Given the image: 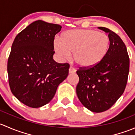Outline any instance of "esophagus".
Instances as JSON below:
<instances>
[{
    "mask_svg": "<svg viewBox=\"0 0 135 135\" xmlns=\"http://www.w3.org/2000/svg\"><path fill=\"white\" fill-rule=\"evenodd\" d=\"M76 69L73 66H70V69H69V73H76Z\"/></svg>",
    "mask_w": 135,
    "mask_h": 135,
    "instance_id": "esophagus-1",
    "label": "esophagus"
}]
</instances>
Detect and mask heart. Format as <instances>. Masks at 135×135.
Returning a JSON list of instances; mask_svg holds the SVG:
<instances>
[{
    "label": "heart",
    "instance_id": "1",
    "mask_svg": "<svg viewBox=\"0 0 135 135\" xmlns=\"http://www.w3.org/2000/svg\"><path fill=\"white\" fill-rule=\"evenodd\" d=\"M110 40L104 32L92 29H73L56 38L54 49L60 59L70 60L73 54L78 66L91 68L100 63L109 50Z\"/></svg>",
    "mask_w": 135,
    "mask_h": 135
}]
</instances>
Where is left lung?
Here are the masks:
<instances>
[{
  "instance_id": "1",
  "label": "left lung",
  "mask_w": 135,
  "mask_h": 135,
  "mask_svg": "<svg viewBox=\"0 0 135 135\" xmlns=\"http://www.w3.org/2000/svg\"><path fill=\"white\" fill-rule=\"evenodd\" d=\"M110 44L104 59L91 68L80 67L76 93L81 104L93 112L108 110L124 92L129 72V57L124 42L115 32L103 27Z\"/></svg>"
}]
</instances>
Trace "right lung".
Returning <instances> with one entry per match:
<instances>
[{
    "mask_svg": "<svg viewBox=\"0 0 135 135\" xmlns=\"http://www.w3.org/2000/svg\"><path fill=\"white\" fill-rule=\"evenodd\" d=\"M61 25L38 20L15 38L8 60L11 91L31 108L47 104L69 75L70 65L53 59L55 36Z\"/></svg>",
    "mask_w": 135,
    "mask_h": 135,
    "instance_id": "obj_1",
    "label": "right lung"
}]
</instances>
